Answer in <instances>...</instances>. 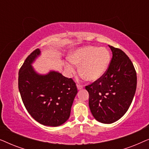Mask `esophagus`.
<instances>
[{"instance_id":"1","label":"esophagus","mask_w":149,"mask_h":149,"mask_svg":"<svg viewBox=\"0 0 149 149\" xmlns=\"http://www.w3.org/2000/svg\"><path fill=\"white\" fill-rule=\"evenodd\" d=\"M77 89H78L79 90H81V89H83V86L81 85H77Z\"/></svg>"}]
</instances>
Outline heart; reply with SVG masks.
Instances as JSON below:
<instances>
[{
    "instance_id": "1",
    "label": "heart",
    "mask_w": 149,
    "mask_h": 149,
    "mask_svg": "<svg viewBox=\"0 0 149 149\" xmlns=\"http://www.w3.org/2000/svg\"><path fill=\"white\" fill-rule=\"evenodd\" d=\"M72 63L79 65V72L88 81L98 80L107 72L110 63V54L106 48L93 46L83 47L73 52L69 56ZM69 72L74 70L73 67L67 65Z\"/></svg>"
}]
</instances>
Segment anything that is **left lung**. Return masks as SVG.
Listing matches in <instances>:
<instances>
[{
  "instance_id": "left-lung-1",
  "label": "left lung",
  "mask_w": 149,
  "mask_h": 149,
  "mask_svg": "<svg viewBox=\"0 0 149 149\" xmlns=\"http://www.w3.org/2000/svg\"><path fill=\"white\" fill-rule=\"evenodd\" d=\"M109 46L113 58L105 74L85 87L89 106L97 121L113 123L125 115L135 95L137 77L134 66L120 49Z\"/></svg>"
}]
</instances>
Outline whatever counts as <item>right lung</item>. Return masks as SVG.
<instances>
[{
    "label": "right lung",
    "instance_id": "add662e5",
    "mask_svg": "<svg viewBox=\"0 0 149 149\" xmlns=\"http://www.w3.org/2000/svg\"><path fill=\"white\" fill-rule=\"evenodd\" d=\"M40 55L31 53L19 71L18 87L22 101L32 117L44 125L57 127L68 119L77 93L76 83L59 72L38 74L32 64Z\"/></svg>",
    "mask_w": 149,
    "mask_h": 149
}]
</instances>
